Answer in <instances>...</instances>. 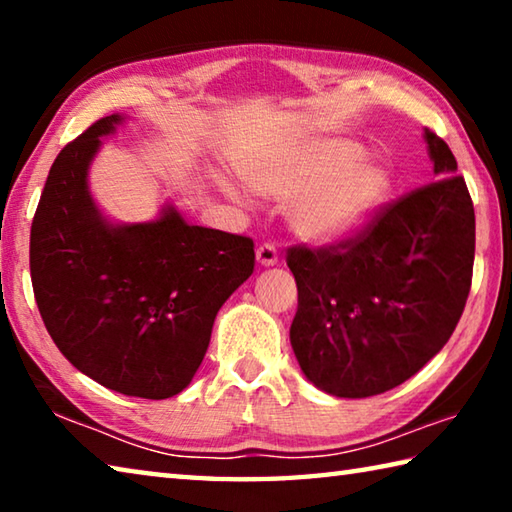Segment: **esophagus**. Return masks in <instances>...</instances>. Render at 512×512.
<instances>
[{"label":"esophagus","mask_w":512,"mask_h":512,"mask_svg":"<svg viewBox=\"0 0 512 512\" xmlns=\"http://www.w3.org/2000/svg\"><path fill=\"white\" fill-rule=\"evenodd\" d=\"M255 255H257V262L262 264V266H275V264H277V250H275V246H271V244H262V246H259V248L255 250Z\"/></svg>","instance_id":"34e87169"}]
</instances>
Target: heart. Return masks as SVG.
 <instances>
[{"label": "heart", "instance_id": "1", "mask_svg": "<svg viewBox=\"0 0 512 512\" xmlns=\"http://www.w3.org/2000/svg\"><path fill=\"white\" fill-rule=\"evenodd\" d=\"M363 155L359 144L341 140L280 149L250 164L246 183L273 201H291L289 225L302 241L339 244L357 235L388 192V173Z\"/></svg>", "mask_w": 512, "mask_h": 512}]
</instances>
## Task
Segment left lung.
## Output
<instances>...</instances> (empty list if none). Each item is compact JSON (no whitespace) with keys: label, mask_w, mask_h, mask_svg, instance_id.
I'll list each match as a JSON object with an SVG mask.
<instances>
[{"label":"left lung","mask_w":512,"mask_h":512,"mask_svg":"<svg viewBox=\"0 0 512 512\" xmlns=\"http://www.w3.org/2000/svg\"><path fill=\"white\" fill-rule=\"evenodd\" d=\"M436 183L379 210L339 244L289 248L298 284L291 348L336 397H370L413 377L449 341L474 264V205L456 158L424 128Z\"/></svg>","instance_id":"left-lung-1"}]
</instances>
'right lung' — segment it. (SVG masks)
<instances>
[{"instance_id":"add662e5","label":"right lung","mask_w":512,"mask_h":512,"mask_svg":"<svg viewBox=\"0 0 512 512\" xmlns=\"http://www.w3.org/2000/svg\"><path fill=\"white\" fill-rule=\"evenodd\" d=\"M103 117L49 169L31 225V282L56 348L110 391L167 400L194 379L223 302L255 268L253 239L192 225L173 205L155 221L112 223L88 173Z\"/></svg>"}]
</instances>
